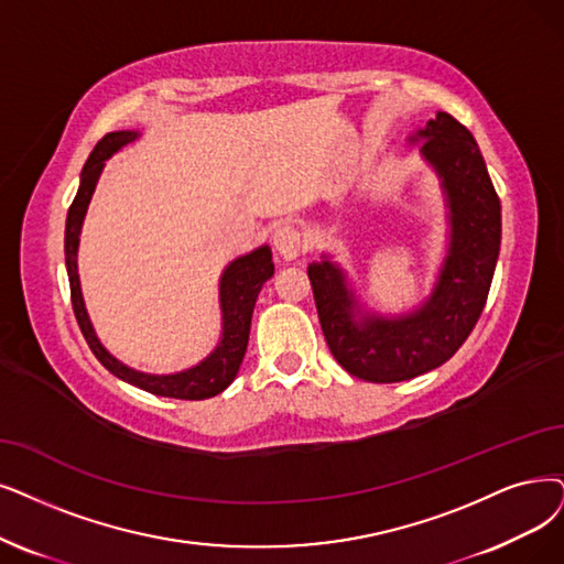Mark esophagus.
I'll use <instances>...</instances> for the list:
<instances>
[{"label":"esophagus","mask_w":564,"mask_h":564,"mask_svg":"<svg viewBox=\"0 0 564 564\" xmlns=\"http://www.w3.org/2000/svg\"><path fill=\"white\" fill-rule=\"evenodd\" d=\"M273 247L282 259H296L299 252H301V247H303V238L294 227L282 224V227H278L275 234H273Z\"/></svg>","instance_id":"esophagus-1"}]
</instances>
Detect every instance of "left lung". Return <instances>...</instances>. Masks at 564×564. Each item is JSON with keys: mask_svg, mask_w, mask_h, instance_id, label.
Returning <instances> with one entry per match:
<instances>
[{"mask_svg": "<svg viewBox=\"0 0 564 564\" xmlns=\"http://www.w3.org/2000/svg\"><path fill=\"white\" fill-rule=\"evenodd\" d=\"M408 143L419 145L444 200V254L427 296L381 312L330 252L307 265L330 354L349 375L375 384L431 372L460 349L481 317L500 257L502 208L475 137L437 110Z\"/></svg>", "mask_w": 564, "mask_h": 564, "instance_id": "obj_1", "label": "left lung"}]
</instances>
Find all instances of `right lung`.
<instances>
[{
  "instance_id": "1",
  "label": "right lung",
  "mask_w": 564,
  "mask_h": 564,
  "mask_svg": "<svg viewBox=\"0 0 564 564\" xmlns=\"http://www.w3.org/2000/svg\"><path fill=\"white\" fill-rule=\"evenodd\" d=\"M141 139V131L137 129H122L110 131L95 145L89 160L80 171V185L76 192L74 204L66 213V229H64V259H66V275L72 284V303L78 326L85 335V340L99 358V364L118 379L127 384L143 389L154 395L177 398V400H206L227 389L236 379L242 356L247 351V340H250V326H252V312L259 299L261 286L273 278L275 263L270 245H261L257 250L236 257L224 265L219 275V314H221V328L217 345L198 360V364L177 370V372H143L131 368L118 356H112L99 335L95 330L89 312L85 307L80 275H78V247H80V231L83 221L89 208V200L97 189L101 171L106 162L118 150L129 145L131 141Z\"/></svg>"
}]
</instances>
